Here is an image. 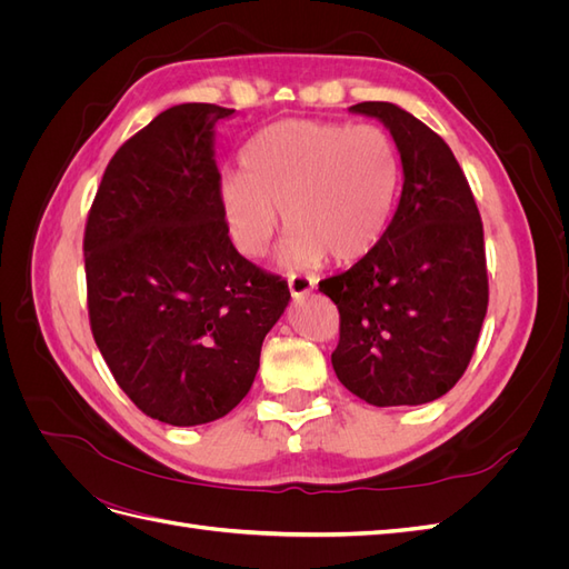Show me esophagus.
<instances>
[{"mask_svg": "<svg viewBox=\"0 0 569 569\" xmlns=\"http://www.w3.org/2000/svg\"><path fill=\"white\" fill-rule=\"evenodd\" d=\"M287 284H289L291 297H295L297 301L308 297L316 289V280L313 278H306V274H291V278L287 280Z\"/></svg>", "mask_w": 569, "mask_h": 569, "instance_id": "34e87169", "label": "esophagus"}]
</instances>
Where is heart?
I'll return each mask as SVG.
<instances>
[{
	"mask_svg": "<svg viewBox=\"0 0 569 569\" xmlns=\"http://www.w3.org/2000/svg\"><path fill=\"white\" fill-rule=\"evenodd\" d=\"M244 173L218 180V203L234 249L263 256L280 228H291L282 263L313 268L368 256L387 234L401 192V153L372 123L289 118L258 132L242 153Z\"/></svg>",
	"mask_w": 569,
	"mask_h": 569,
	"instance_id": "obj_1",
	"label": "heart"
}]
</instances>
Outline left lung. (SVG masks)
I'll list each match as a JSON object with an SVG mask.
<instances>
[{"mask_svg":"<svg viewBox=\"0 0 569 569\" xmlns=\"http://www.w3.org/2000/svg\"><path fill=\"white\" fill-rule=\"evenodd\" d=\"M349 111L389 130L403 187L382 242L320 282L341 316L332 368L370 406L429 403L462 377L487 316L481 218L453 151L422 120L391 101Z\"/></svg>","mask_w":569,"mask_h":569,"instance_id":"obj_1","label":"left lung"}]
</instances>
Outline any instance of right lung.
Listing matches in <instances>:
<instances>
[{"mask_svg": "<svg viewBox=\"0 0 569 569\" xmlns=\"http://www.w3.org/2000/svg\"><path fill=\"white\" fill-rule=\"evenodd\" d=\"M178 104L120 147L84 228L90 325L118 387L149 418L213 422L244 399L287 284L234 249L218 203L213 126Z\"/></svg>", "mask_w": 569, "mask_h": 569, "instance_id": "right-lung-1", "label": "right lung"}]
</instances>
